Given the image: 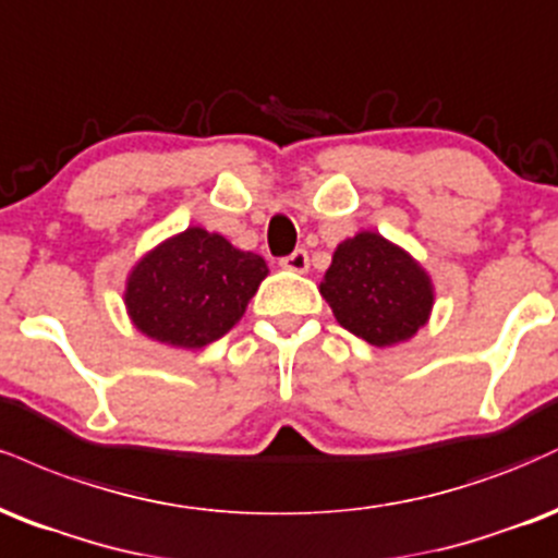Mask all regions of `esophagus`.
<instances>
[{"instance_id":"34e87169","label":"esophagus","mask_w":558,"mask_h":558,"mask_svg":"<svg viewBox=\"0 0 558 558\" xmlns=\"http://www.w3.org/2000/svg\"><path fill=\"white\" fill-rule=\"evenodd\" d=\"M281 268H287V271H294V274H305L307 271V253L300 247V251H294L290 255H284V258L279 260Z\"/></svg>"}]
</instances>
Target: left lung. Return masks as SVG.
I'll use <instances>...</instances> for the list:
<instances>
[{
	"mask_svg": "<svg viewBox=\"0 0 558 558\" xmlns=\"http://www.w3.org/2000/svg\"><path fill=\"white\" fill-rule=\"evenodd\" d=\"M320 294L347 331L376 347L415 337L434 307L428 274L376 232H360L333 251Z\"/></svg>",
	"mask_w": 558,
	"mask_h": 558,
	"instance_id": "obj_1",
	"label": "left lung"
}]
</instances>
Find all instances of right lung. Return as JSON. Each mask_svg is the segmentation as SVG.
Here are the masks:
<instances>
[{"mask_svg":"<svg viewBox=\"0 0 558 558\" xmlns=\"http://www.w3.org/2000/svg\"><path fill=\"white\" fill-rule=\"evenodd\" d=\"M266 274L260 255L190 227L133 268L124 303L137 331L161 344L198 350L238 324Z\"/></svg>","mask_w":558,"mask_h":558,"instance_id":"add662e5","label":"right lung"}]
</instances>
